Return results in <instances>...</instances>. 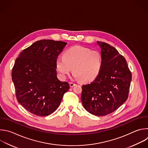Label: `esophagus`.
I'll list each match as a JSON object with an SVG mask.
<instances>
[{
  "instance_id": "34e87169",
  "label": "esophagus",
  "mask_w": 148,
  "mask_h": 148,
  "mask_svg": "<svg viewBox=\"0 0 148 148\" xmlns=\"http://www.w3.org/2000/svg\"><path fill=\"white\" fill-rule=\"evenodd\" d=\"M69 84H70V87H73L75 85V84H74V83H73V82H70Z\"/></svg>"
}]
</instances>
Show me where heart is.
Wrapping results in <instances>:
<instances>
[{"label":"heart","instance_id":"b5f03b06","mask_svg":"<svg viewBox=\"0 0 148 148\" xmlns=\"http://www.w3.org/2000/svg\"><path fill=\"white\" fill-rule=\"evenodd\" d=\"M103 66L101 53L90 48L74 46L64 52L63 57L58 58L56 62V70L63 78L71 71L77 79L89 82L99 75Z\"/></svg>","mask_w":148,"mask_h":148}]
</instances>
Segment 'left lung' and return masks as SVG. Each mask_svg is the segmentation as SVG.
I'll return each mask as SVG.
<instances>
[{"label":"left lung","mask_w":148,"mask_h":148,"mask_svg":"<svg viewBox=\"0 0 148 148\" xmlns=\"http://www.w3.org/2000/svg\"><path fill=\"white\" fill-rule=\"evenodd\" d=\"M101 47L103 66L91 83L82 85L81 101L86 111L97 116L114 112L127 99L132 74L125 59L109 44L97 42Z\"/></svg>","instance_id":"1"}]
</instances>
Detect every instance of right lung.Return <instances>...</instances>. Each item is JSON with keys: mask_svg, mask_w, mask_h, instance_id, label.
<instances>
[{"mask_svg": "<svg viewBox=\"0 0 148 148\" xmlns=\"http://www.w3.org/2000/svg\"><path fill=\"white\" fill-rule=\"evenodd\" d=\"M66 44L40 40L24 49L16 60L12 77L17 100L35 115L53 113L70 88L67 82L58 79L56 69V60Z\"/></svg>", "mask_w": 148, "mask_h": 148, "instance_id": "right-lung-1", "label": "right lung"}]
</instances>
